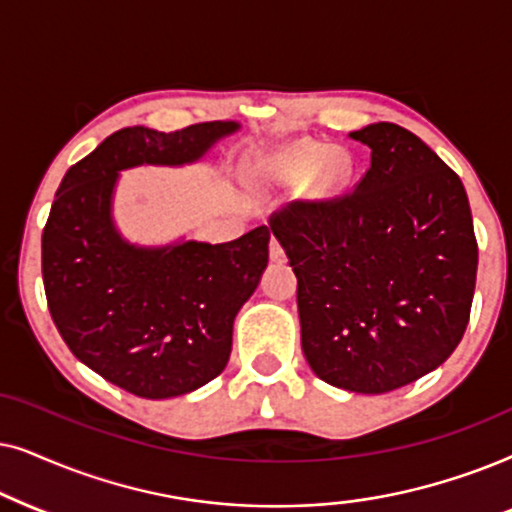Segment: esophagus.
<instances>
[{
	"label": "esophagus",
	"mask_w": 512,
	"mask_h": 512,
	"mask_svg": "<svg viewBox=\"0 0 512 512\" xmlns=\"http://www.w3.org/2000/svg\"><path fill=\"white\" fill-rule=\"evenodd\" d=\"M269 255H271V262H285V250H283V245L278 243V238H271Z\"/></svg>",
	"instance_id": "34e87169"
}]
</instances>
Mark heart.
I'll return each instance as SVG.
<instances>
[{
  "label": "heart",
  "mask_w": 512,
  "mask_h": 512,
  "mask_svg": "<svg viewBox=\"0 0 512 512\" xmlns=\"http://www.w3.org/2000/svg\"><path fill=\"white\" fill-rule=\"evenodd\" d=\"M274 168L285 180H304L316 170L318 187L327 192V189H337L349 177L351 159L337 149L325 154V147L318 142H299L276 156Z\"/></svg>",
  "instance_id": "1"
}]
</instances>
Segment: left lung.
Wrapping results in <instances>:
<instances>
[{"mask_svg":"<svg viewBox=\"0 0 512 512\" xmlns=\"http://www.w3.org/2000/svg\"><path fill=\"white\" fill-rule=\"evenodd\" d=\"M370 147L351 192L295 201L269 229L297 276L306 363L327 384L388 393L445 363L470 318L478 241L459 175L398 124Z\"/></svg>","mask_w":512,"mask_h":512,"instance_id":"obj_1","label":"left lung"}]
</instances>
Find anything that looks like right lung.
<instances>
[{
    "label": "right lung",
    "mask_w": 512,
    "mask_h": 512,
    "mask_svg": "<svg viewBox=\"0 0 512 512\" xmlns=\"http://www.w3.org/2000/svg\"><path fill=\"white\" fill-rule=\"evenodd\" d=\"M234 131L236 121L121 128L67 170L53 199L42 234L53 323L81 363L140 398L185 395L227 367L236 313L267 269L271 229L140 248L112 222L119 170L194 163Z\"/></svg>",
    "instance_id": "1"
}]
</instances>
